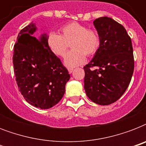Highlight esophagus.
I'll use <instances>...</instances> for the list:
<instances>
[{
    "instance_id": "34e87169",
    "label": "esophagus",
    "mask_w": 146,
    "mask_h": 146,
    "mask_svg": "<svg viewBox=\"0 0 146 146\" xmlns=\"http://www.w3.org/2000/svg\"><path fill=\"white\" fill-rule=\"evenodd\" d=\"M73 71V68H68V72L69 73H72Z\"/></svg>"
}]
</instances>
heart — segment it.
Here are the masks:
<instances>
[{
    "label": "heart",
    "mask_w": 146,
    "mask_h": 146,
    "mask_svg": "<svg viewBox=\"0 0 146 146\" xmlns=\"http://www.w3.org/2000/svg\"><path fill=\"white\" fill-rule=\"evenodd\" d=\"M60 35L50 33L47 44L50 51L58 57H64L70 44L71 48L65 56L64 64L68 67H75L84 64L86 55L92 57L97 53L101 44L99 34L95 29L76 22H72L60 29Z\"/></svg>",
    "instance_id": "b5f03b06"
}]
</instances>
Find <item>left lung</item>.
Returning <instances> with one entry per match:
<instances>
[{
  "label": "left lung",
  "instance_id": "left-lung-1",
  "mask_svg": "<svg viewBox=\"0 0 146 146\" xmlns=\"http://www.w3.org/2000/svg\"><path fill=\"white\" fill-rule=\"evenodd\" d=\"M93 24L101 44L83 67L84 89L92 102L108 105L117 101L129 86L134 70L133 50L131 38L121 24L108 17L96 19Z\"/></svg>",
  "mask_w": 146,
  "mask_h": 146
}]
</instances>
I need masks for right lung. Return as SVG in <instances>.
<instances>
[{
	"label": "right lung",
	"mask_w": 146,
	"mask_h": 146,
	"mask_svg": "<svg viewBox=\"0 0 146 146\" xmlns=\"http://www.w3.org/2000/svg\"><path fill=\"white\" fill-rule=\"evenodd\" d=\"M31 23L19 32L14 44L13 63L17 86L26 102L36 108L48 109L60 101L70 76L60 60L47 44L48 35L38 39Z\"/></svg>",
	"instance_id": "right-lung-1"
}]
</instances>
